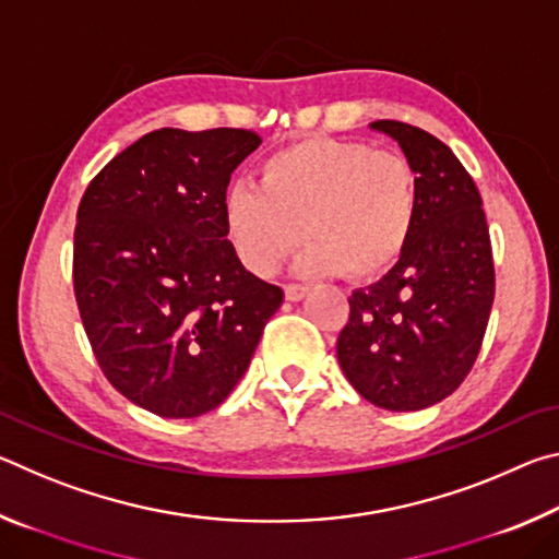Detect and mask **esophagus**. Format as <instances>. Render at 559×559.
<instances>
[{
	"mask_svg": "<svg viewBox=\"0 0 559 559\" xmlns=\"http://www.w3.org/2000/svg\"><path fill=\"white\" fill-rule=\"evenodd\" d=\"M283 290H286V300H293V302L308 296V286H300V283H286V288Z\"/></svg>",
	"mask_w": 559,
	"mask_h": 559,
	"instance_id": "obj_1",
	"label": "esophagus"
}]
</instances>
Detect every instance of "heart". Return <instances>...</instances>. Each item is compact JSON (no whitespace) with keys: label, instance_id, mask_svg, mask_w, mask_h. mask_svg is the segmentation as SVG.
<instances>
[{"label":"heart","instance_id":"b5f03b06","mask_svg":"<svg viewBox=\"0 0 559 559\" xmlns=\"http://www.w3.org/2000/svg\"><path fill=\"white\" fill-rule=\"evenodd\" d=\"M419 204V177L402 153L308 138L263 159L259 187L226 189L222 216L236 259L253 276L276 273L302 236L310 243L300 273L374 278L402 259Z\"/></svg>","mask_w":559,"mask_h":559}]
</instances>
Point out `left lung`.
Segmentation results:
<instances>
[{
  "label": "left lung",
  "instance_id": "8db88e82",
  "mask_svg": "<svg viewBox=\"0 0 559 559\" xmlns=\"http://www.w3.org/2000/svg\"><path fill=\"white\" fill-rule=\"evenodd\" d=\"M419 177V219L392 271L349 296L337 362L367 402L427 409L459 390L476 362L496 296L484 202L466 167L427 130L374 120Z\"/></svg>",
  "mask_w": 559,
  "mask_h": 559
}]
</instances>
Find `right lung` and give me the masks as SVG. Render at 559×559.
Returning a JSON list of instances; mask_svg holds the SVG:
<instances>
[{"label":"right lung","mask_w":559,"mask_h":559,"mask_svg":"<svg viewBox=\"0 0 559 559\" xmlns=\"http://www.w3.org/2000/svg\"><path fill=\"white\" fill-rule=\"evenodd\" d=\"M259 145L251 130H153L79 204L73 290L93 355L126 400L165 419L219 406L283 302L224 231L231 173Z\"/></svg>","instance_id":"1"}]
</instances>
